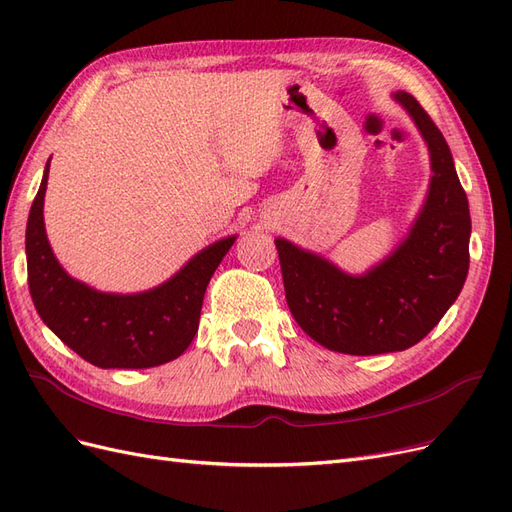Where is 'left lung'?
Instances as JSON below:
<instances>
[{"instance_id": "obj_1", "label": "left lung", "mask_w": 512, "mask_h": 512, "mask_svg": "<svg viewBox=\"0 0 512 512\" xmlns=\"http://www.w3.org/2000/svg\"><path fill=\"white\" fill-rule=\"evenodd\" d=\"M427 141L433 177L425 207L391 258L352 277L329 260L275 239L286 301L299 327L344 354L406 350L436 327L455 303L470 267V209L451 149L414 96L399 91Z\"/></svg>"}]
</instances>
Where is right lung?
<instances>
[{
  "label": "right lung",
  "instance_id": "1",
  "mask_svg": "<svg viewBox=\"0 0 512 512\" xmlns=\"http://www.w3.org/2000/svg\"><path fill=\"white\" fill-rule=\"evenodd\" d=\"M46 179L49 164L25 232L29 292L46 327L85 361L104 369H143L177 359L192 344L207 284L235 237L209 245L149 292L104 294L72 280L55 260L42 218Z\"/></svg>",
  "mask_w": 512,
  "mask_h": 512
}]
</instances>
